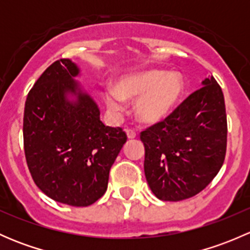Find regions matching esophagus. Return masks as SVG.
I'll return each mask as SVG.
<instances>
[{"instance_id": "obj_1", "label": "esophagus", "mask_w": 250, "mask_h": 250, "mask_svg": "<svg viewBox=\"0 0 250 250\" xmlns=\"http://www.w3.org/2000/svg\"><path fill=\"white\" fill-rule=\"evenodd\" d=\"M125 132H127V135L129 139H134V138L137 137V130L133 129V128H127V129H125Z\"/></svg>"}]
</instances>
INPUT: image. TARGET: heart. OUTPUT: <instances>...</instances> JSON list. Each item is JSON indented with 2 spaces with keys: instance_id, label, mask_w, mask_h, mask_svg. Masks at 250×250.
Masks as SVG:
<instances>
[{
  "instance_id": "heart-1",
  "label": "heart",
  "mask_w": 250,
  "mask_h": 250,
  "mask_svg": "<svg viewBox=\"0 0 250 250\" xmlns=\"http://www.w3.org/2000/svg\"><path fill=\"white\" fill-rule=\"evenodd\" d=\"M183 92L184 82L180 75L153 70L121 77L115 89L107 88L103 97L112 112H121L125 109V100L138 98L137 117L145 123H156L172 112Z\"/></svg>"
}]
</instances>
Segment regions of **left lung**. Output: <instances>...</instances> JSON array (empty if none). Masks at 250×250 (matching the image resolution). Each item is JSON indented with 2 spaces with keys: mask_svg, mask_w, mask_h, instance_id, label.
I'll return each instance as SVG.
<instances>
[{
  "mask_svg": "<svg viewBox=\"0 0 250 250\" xmlns=\"http://www.w3.org/2000/svg\"><path fill=\"white\" fill-rule=\"evenodd\" d=\"M188 95L165 120L140 133L146 180L162 201L186 200L204 190L223 167L228 121L215 78Z\"/></svg>",
  "mask_w": 250,
  "mask_h": 250,
  "instance_id": "1",
  "label": "left lung"
}]
</instances>
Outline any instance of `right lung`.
Returning a JSON list of instances; mask_svg holds the SVG:
<instances>
[{
    "instance_id": "right-lung-1",
    "label": "right lung",
    "mask_w": 250,
    "mask_h": 250,
    "mask_svg": "<svg viewBox=\"0 0 250 250\" xmlns=\"http://www.w3.org/2000/svg\"><path fill=\"white\" fill-rule=\"evenodd\" d=\"M70 59L44 70L25 102L24 151L37 188L57 202L87 207L105 193L127 134L100 121L94 100L81 90ZM67 94L77 95L70 102Z\"/></svg>"
}]
</instances>
